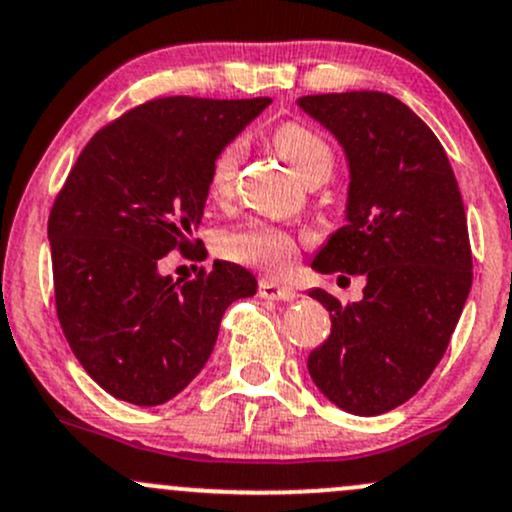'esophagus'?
Masks as SVG:
<instances>
[{
    "label": "esophagus",
    "mask_w": 512,
    "mask_h": 512,
    "mask_svg": "<svg viewBox=\"0 0 512 512\" xmlns=\"http://www.w3.org/2000/svg\"><path fill=\"white\" fill-rule=\"evenodd\" d=\"M257 292H260L262 299L270 301H294L297 299V292L292 287H284V284L272 282V279H260L257 284Z\"/></svg>",
    "instance_id": "esophagus-1"
}]
</instances>
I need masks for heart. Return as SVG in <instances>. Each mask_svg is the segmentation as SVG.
<instances>
[{
	"mask_svg": "<svg viewBox=\"0 0 512 512\" xmlns=\"http://www.w3.org/2000/svg\"><path fill=\"white\" fill-rule=\"evenodd\" d=\"M272 147L306 184L326 181L331 176L336 154L331 142L304 122H282L272 132ZM242 161V142L233 139L215 154L208 171V191L213 198H228L233 193L235 176ZM299 240L282 228L267 223H247L220 238V252L240 265L260 267L267 272H284L297 260Z\"/></svg>",
	"mask_w": 512,
	"mask_h": 512,
	"instance_id": "1",
	"label": "heart"
}]
</instances>
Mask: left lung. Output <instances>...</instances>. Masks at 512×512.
I'll use <instances>...</instances> for the list:
<instances>
[{
  "label": "left lung",
  "instance_id": "left-lung-1",
  "mask_svg": "<svg viewBox=\"0 0 512 512\" xmlns=\"http://www.w3.org/2000/svg\"><path fill=\"white\" fill-rule=\"evenodd\" d=\"M299 107L343 144L351 166L346 225L314 270L363 274V299L331 311L309 375L341 410L373 417L419 390L451 341L473 282L464 201L444 147L417 115L378 90L304 95Z\"/></svg>",
  "mask_w": 512,
  "mask_h": 512
}]
</instances>
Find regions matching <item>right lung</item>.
Wrapping results in <instances>:
<instances>
[{
  "instance_id": "1",
  "label": "right lung",
  "mask_w": 512,
  "mask_h": 512,
  "mask_svg": "<svg viewBox=\"0 0 512 512\" xmlns=\"http://www.w3.org/2000/svg\"><path fill=\"white\" fill-rule=\"evenodd\" d=\"M270 98H157L93 134L48 215L56 314L85 373L117 400L164 405L201 373L235 299L257 279L233 262L191 282L161 277L193 257L215 154ZM203 245V242H201Z\"/></svg>"
}]
</instances>
